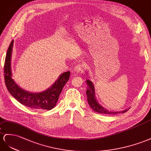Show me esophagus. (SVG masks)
I'll return each instance as SVG.
<instances>
[{
  "label": "esophagus",
  "mask_w": 151,
  "mask_h": 151,
  "mask_svg": "<svg viewBox=\"0 0 151 151\" xmlns=\"http://www.w3.org/2000/svg\"><path fill=\"white\" fill-rule=\"evenodd\" d=\"M84 70V66L82 64H78V65H77L74 68V72L76 73H78L80 72H83Z\"/></svg>",
  "instance_id": "esophagus-1"
}]
</instances>
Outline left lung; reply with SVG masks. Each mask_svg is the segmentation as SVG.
I'll return each mask as SVG.
<instances>
[{"label":"left lung","mask_w":151,"mask_h":151,"mask_svg":"<svg viewBox=\"0 0 151 151\" xmlns=\"http://www.w3.org/2000/svg\"><path fill=\"white\" fill-rule=\"evenodd\" d=\"M87 84V89L86 91V93L87 96V101L90 107L96 113L100 114H116L119 113H124V112L127 111V109L123 111H110L103 107L96 99V94H95V88L94 85L90 80H86Z\"/></svg>","instance_id":"1"}]
</instances>
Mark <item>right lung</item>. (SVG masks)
I'll return each instance as SVG.
<instances>
[{
    "instance_id": "obj_1",
    "label": "right lung",
    "mask_w": 151,
    "mask_h": 151,
    "mask_svg": "<svg viewBox=\"0 0 151 151\" xmlns=\"http://www.w3.org/2000/svg\"><path fill=\"white\" fill-rule=\"evenodd\" d=\"M14 40L8 47L4 63V78L6 87L12 96L21 104L30 108L39 110H50L55 107L58 98L66 83L70 78V71L64 72L55 82L44 92L32 93L23 90L12 78L11 56Z\"/></svg>"
}]
</instances>
